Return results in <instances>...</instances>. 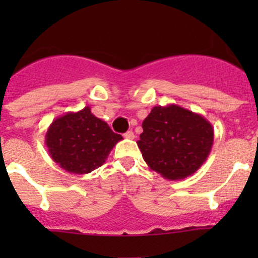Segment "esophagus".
<instances>
[{
    "label": "esophagus",
    "instance_id": "1",
    "mask_svg": "<svg viewBox=\"0 0 258 258\" xmlns=\"http://www.w3.org/2000/svg\"><path fill=\"white\" fill-rule=\"evenodd\" d=\"M124 136V139H127V140H134L135 139V134L132 131H127L126 134L123 135Z\"/></svg>",
    "mask_w": 258,
    "mask_h": 258
}]
</instances>
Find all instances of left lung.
Returning a JSON list of instances; mask_svg holds the SVG:
<instances>
[{
	"label": "left lung",
	"mask_w": 258,
	"mask_h": 258,
	"mask_svg": "<svg viewBox=\"0 0 258 258\" xmlns=\"http://www.w3.org/2000/svg\"><path fill=\"white\" fill-rule=\"evenodd\" d=\"M142 128L137 145L145 162L171 181L194 175L206 162L213 145L212 124L177 105L155 106Z\"/></svg>",
	"instance_id": "obj_1"
}]
</instances>
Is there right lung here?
Here are the masks:
<instances>
[{
  "mask_svg": "<svg viewBox=\"0 0 258 258\" xmlns=\"http://www.w3.org/2000/svg\"><path fill=\"white\" fill-rule=\"evenodd\" d=\"M122 139L86 106L54 118L46 132L45 144L51 158L62 170L85 175L102 166Z\"/></svg>",
  "mask_w": 258,
  "mask_h": 258,
  "instance_id": "1",
  "label": "right lung"
}]
</instances>
